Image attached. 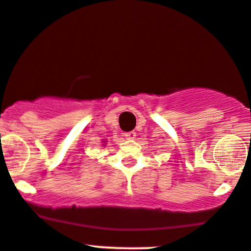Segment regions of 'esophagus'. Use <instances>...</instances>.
<instances>
[{
  "label": "esophagus",
  "mask_w": 251,
  "mask_h": 251,
  "mask_svg": "<svg viewBox=\"0 0 251 251\" xmlns=\"http://www.w3.org/2000/svg\"><path fill=\"white\" fill-rule=\"evenodd\" d=\"M125 137H126V139H134V138H136V132H133V131H130V132H126L125 133Z\"/></svg>",
  "instance_id": "34e87169"
}]
</instances>
